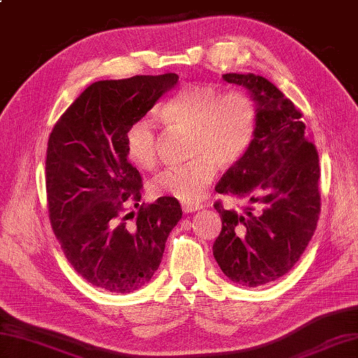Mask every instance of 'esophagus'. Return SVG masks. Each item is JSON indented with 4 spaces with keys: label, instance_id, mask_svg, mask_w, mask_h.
<instances>
[{
    "label": "esophagus",
    "instance_id": "obj_1",
    "mask_svg": "<svg viewBox=\"0 0 358 358\" xmlns=\"http://www.w3.org/2000/svg\"><path fill=\"white\" fill-rule=\"evenodd\" d=\"M181 208H183V210L189 214V212L200 210L203 206H201V204H199V203H183V204H181Z\"/></svg>",
    "mask_w": 358,
    "mask_h": 358
}]
</instances>
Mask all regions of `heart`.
Listing matches in <instances>:
<instances>
[{"label": "heart", "instance_id": "obj_1", "mask_svg": "<svg viewBox=\"0 0 358 358\" xmlns=\"http://www.w3.org/2000/svg\"><path fill=\"white\" fill-rule=\"evenodd\" d=\"M169 123L191 131L189 155L183 166L169 167L150 181L154 196H171L183 203L199 201L215 178L218 166L231 167L246 154L257 127L255 101L245 92H227L192 83L164 104ZM126 155L140 169L157 162V129L149 118L135 120L124 134Z\"/></svg>", "mask_w": 358, "mask_h": 358}]
</instances>
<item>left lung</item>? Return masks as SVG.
I'll return each instance as SVG.
<instances>
[{
  "label": "left lung",
  "instance_id": "left-lung-1",
  "mask_svg": "<svg viewBox=\"0 0 358 358\" xmlns=\"http://www.w3.org/2000/svg\"><path fill=\"white\" fill-rule=\"evenodd\" d=\"M223 80L249 90L257 127L246 154L215 186L218 194L250 206L238 212L214 204L223 226L212 249L227 278L257 287L291 271L313 238L320 215V166L301 112L281 90L254 73H224Z\"/></svg>",
  "mask_w": 358,
  "mask_h": 358
}]
</instances>
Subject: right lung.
I'll list each match as a JSON object with an SVG mask.
<instances>
[{
    "instance_id": "right-lung-1",
    "label": "right lung",
    "mask_w": 358,
    "mask_h": 358,
    "mask_svg": "<svg viewBox=\"0 0 358 358\" xmlns=\"http://www.w3.org/2000/svg\"><path fill=\"white\" fill-rule=\"evenodd\" d=\"M177 73L92 83L53 126L45 155L52 229L72 268L90 285L127 294L154 277L166 240L183 215L177 199L141 206V177L129 163L124 134L177 85ZM144 204V203H143Z\"/></svg>"
}]
</instances>
